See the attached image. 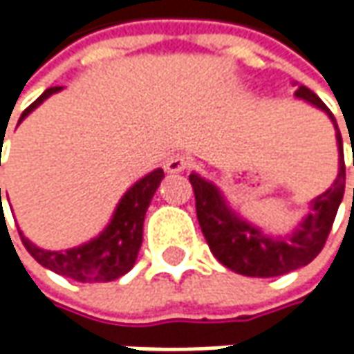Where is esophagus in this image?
I'll return each mask as SVG.
<instances>
[{
	"label": "esophagus",
	"instance_id": "1",
	"mask_svg": "<svg viewBox=\"0 0 354 354\" xmlns=\"http://www.w3.org/2000/svg\"><path fill=\"white\" fill-rule=\"evenodd\" d=\"M189 167V161L183 156H169L165 159V171L167 173H181Z\"/></svg>",
	"mask_w": 354,
	"mask_h": 354
}]
</instances>
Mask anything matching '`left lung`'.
Returning <instances> with one entry per match:
<instances>
[{"label": "left lung", "instance_id": "obj_1", "mask_svg": "<svg viewBox=\"0 0 354 354\" xmlns=\"http://www.w3.org/2000/svg\"><path fill=\"white\" fill-rule=\"evenodd\" d=\"M297 100L321 110L331 120L339 151V171L331 187L309 201V211L288 234H270L262 226L232 209L225 193L207 177L193 171L189 181L195 191L197 218L214 258L228 270L250 278H274L307 266L325 246L335 214L345 195V156L337 120L315 92L297 86Z\"/></svg>", "mask_w": 354, "mask_h": 354}]
</instances>
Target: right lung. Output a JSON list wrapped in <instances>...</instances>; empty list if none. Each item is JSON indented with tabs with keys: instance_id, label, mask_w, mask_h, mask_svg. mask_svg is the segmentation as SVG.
Masks as SVG:
<instances>
[{
	"instance_id": "add662e5",
	"label": "right lung",
	"mask_w": 354,
	"mask_h": 354,
	"mask_svg": "<svg viewBox=\"0 0 354 354\" xmlns=\"http://www.w3.org/2000/svg\"><path fill=\"white\" fill-rule=\"evenodd\" d=\"M61 90L62 86H53V88L45 90L21 114L17 124H21L35 108H39L47 98ZM163 177H165L163 169H153L147 175H143L142 179H138L118 201L110 223L104 226V230L98 236L90 238L88 242H82L75 248H66V250H43L19 230L21 242L43 268H47L55 274H61L64 278L82 281V283L114 281V279L122 278L133 268L136 260H138V252L142 248L143 240L145 212L156 195L157 187L163 181Z\"/></svg>"
}]
</instances>
